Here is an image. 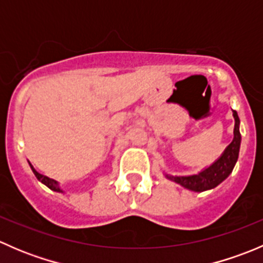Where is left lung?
Segmentation results:
<instances>
[{
    "label": "left lung",
    "instance_id": "1",
    "mask_svg": "<svg viewBox=\"0 0 263 263\" xmlns=\"http://www.w3.org/2000/svg\"><path fill=\"white\" fill-rule=\"evenodd\" d=\"M233 116L235 119L234 126V139L230 142L229 146L225 148L224 154L217 159L216 161L202 171L201 173L195 174V176L187 177H171L166 176L169 179L179 183L182 187L187 190L195 191V192H203L206 190L215 188L217 184H220L230 173L233 172L235 163L238 160L239 155V146H240V132H239V117L237 112L233 110Z\"/></svg>",
    "mask_w": 263,
    "mask_h": 263
}]
</instances>
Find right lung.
<instances>
[{
  "label": "right lung",
  "mask_w": 263,
  "mask_h": 263,
  "mask_svg": "<svg viewBox=\"0 0 263 263\" xmlns=\"http://www.w3.org/2000/svg\"><path fill=\"white\" fill-rule=\"evenodd\" d=\"M29 164H30V163H29ZM30 166H31V164H30ZM31 171H33V173L35 174L36 178H38L39 181L43 183V184H46L47 187L50 188V190L55 191V192H62V190H61L60 185H58V183L55 182L54 179H50V178H48V177H46V176H43V174L38 173V172H36L35 169L33 168V166H31Z\"/></svg>",
  "instance_id": "1"
}]
</instances>
